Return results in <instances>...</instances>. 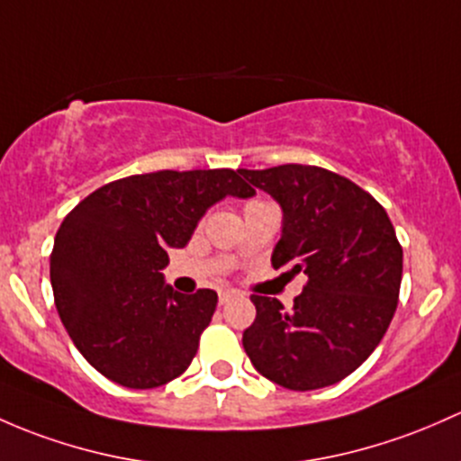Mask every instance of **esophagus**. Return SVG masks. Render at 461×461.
I'll list each match as a JSON object with an SVG mask.
<instances>
[{
	"mask_svg": "<svg viewBox=\"0 0 461 461\" xmlns=\"http://www.w3.org/2000/svg\"><path fill=\"white\" fill-rule=\"evenodd\" d=\"M234 292H221V295H218V303L221 304H227L230 303V300H234Z\"/></svg>",
	"mask_w": 461,
	"mask_h": 461,
	"instance_id": "1",
	"label": "esophagus"
}]
</instances>
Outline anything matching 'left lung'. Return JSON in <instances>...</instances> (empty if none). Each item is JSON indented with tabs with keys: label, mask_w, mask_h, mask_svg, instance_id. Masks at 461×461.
Returning a JSON list of instances; mask_svg holds the SVG:
<instances>
[{
	"label": "left lung",
	"mask_w": 461,
	"mask_h": 461,
	"mask_svg": "<svg viewBox=\"0 0 461 461\" xmlns=\"http://www.w3.org/2000/svg\"><path fill=\"white\" fill-rule=\"evenodd\" d=\"M283 207L274 269L307 276L294 309L251 295L243 347L260 375L292 391L331 386L380 345L402 283V245L384 207L348 178L316 166L240 169Z\"/></svg>",
	"instance_id": "left-lung-1"
}]
</instances>
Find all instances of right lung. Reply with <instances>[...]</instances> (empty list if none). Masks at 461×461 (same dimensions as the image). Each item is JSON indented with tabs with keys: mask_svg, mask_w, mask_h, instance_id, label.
<instances>
[{
	"mask_svg": "<svg viewBox=\"0 0 461 461\" xmlns=\"http://www.w3.org/2000/svg\"><path fill=\"white\" fill-rule=\"evenodd\" d=\"M254 194L234 169H161L108 183L64 218L50 254L52 294L68 336L101 375L157 389L185 373L218 295L163 285L167 249L190 243L221 198Z\"/></svg>",
	"mask_w": 461,
	"mask_h": 461,
	"instance_id": "obj_1",
	"label": "right lung"
}]
</instances>
